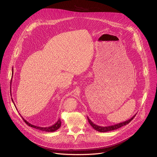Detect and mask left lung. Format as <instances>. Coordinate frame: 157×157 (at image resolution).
<instances>
[{"mask_svg": "<svg viewBox=\"0 0 157 157\" xmlns=\"http://www.w3.org/2000/svg\"><path fill=\"white\" fill-rule=\"evenodd\" d=\"M136 115V114L134 115V116H133L130 119H129L128 120H126L125 121L119 123H117V124H115V125H113L107 126V127H102V126L95 125V123H94L91 120L89 119V118L88 117H87V119L88 120V122L90 123V125H91L95 130H96L98 132H109V131H112V130H117V129H118V128H120V127H121L123 126H124V125H126L128 124V123L134 119V118L135 117Z\"/></svg>", "mask_w": 157, "mask_h": 157, "instance_id": "1", "label": "left lung"}]
</instances>
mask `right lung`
I'll return each mask as SVG.
<instances>
[{
	"instance_id": "right-lung-1",
	"label": "right lung",
	"mask_w": 157,
	"mask_h": 157,
	"mask_svg": "<svg viewBox=\"0 0 157 157\" xmlns=\"http://www.w3.org/2000/svg\"><path fill=\"white\" fill-rule=\"evenodd\" d=\"M12 72H13V69H12ZM13 78V74H12L11 78ZM11 80H12V79H11ZM10 91H11V90H10ZM11 99H12L13 102L14 103L13 100V98H11ZM15 107H16V106H15ZM21 118H23V121L26 123V124H27V125H28L29 126H30L31 127L35 128H36V129H38V130H42V131L48 132H55V131H56V130L59 129V128L60 127V126H61V120H60V119L58 120V121L55 123L54 125H52V126H50V127H37V126L33 125L30 124V123H29L27 121H26L22 117H21Z\"/></svg>"
}]
</instances>
